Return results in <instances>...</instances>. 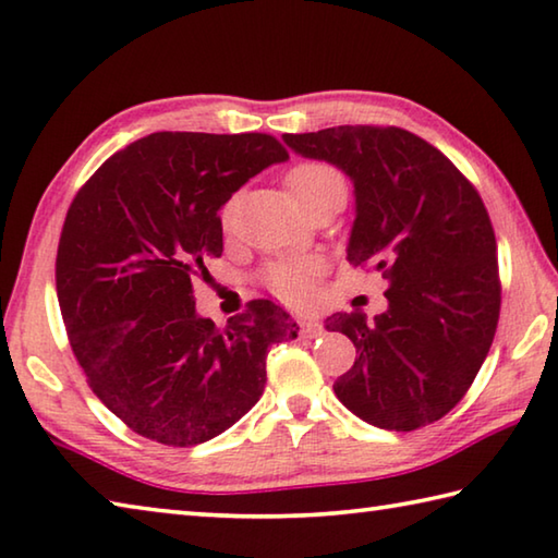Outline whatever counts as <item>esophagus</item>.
I'll return each mask as SVG.
<instances>
[{
  "label": "esophagus",
  "instance_id": "1",
  "mask_svg": "<svg viewBox=\"0 0 558 558\" xmlns=\"http://www.w3.org/2000/svg\"><path fill=\"white\" fill-rule=\"evenodd\" d=\"M298 324H300V333L302 337L307 339H314V337H322V324L317 319H310V317H298Z\"/></svg>",
  "mask_w": 558,
  "mask_h": 558
}]
</instances>
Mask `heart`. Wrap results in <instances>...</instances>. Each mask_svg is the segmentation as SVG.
<instances>
[{"instance_id": "obj_1", "label": "heart", "mask_w": 558, "mask_h": 558, "mask_svg": "<svg viewBox=\"0 0 558 558\" xmlns=\"http://www.w3.org/2000/svg\"><path fill=\"white\" fill-rule=\"evenodd\" d=\"M288 187L300 205L307 207L310 202L327 195V192L347 187V180H343L341 170L333 168L331 163H324V160H305V163H298L295 168H290ZM229 219H231V207L225 215V221ZM322 272H324L322 258L292 256V258L270 263L266 270V280L280 298L302 300L310 295L314 282L319 280Z\"/></svg>"}]
</instances>
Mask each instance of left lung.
<instances>
[{"label": "left lung", "mask_w": 558, "mask_h": 558, "mask_svg": "<svg viewBox=\"0 0 558 558\" xmlns=\"http://www.w3.org/2000/svg\"><path fill=\"white\" fill-rule=\"evenodd\" d=\"M282 138L353 180L347 258L390 286L388 310L373 322L361 310L327 319L329 331L356 347L333 392L373 427H427L469 392L500 319L498 246L478 190L439 148L398 126H331Z\"/></svg>", "instance_id": "1"}]
</instances>
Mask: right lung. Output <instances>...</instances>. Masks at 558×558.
<instances>
[{"label": "right lung", "instance_id": "1", "mask_svg": "<svg viewBox=\"0 0 558 558\" xmlns=\"http://www.w3.org/2000/svg\"><path fill=\"white\" fill-rule=\"evenodd\" d=\"M270 134L158 131L117 150L70 202L56 290L87 385L129 429L195 447L236 424L266 388L272 343L298 324L253 300L227 327L202 319L192 278L219 258V209L270 163Z\"/></svg>", "mask_w": 558, "mask_h": 558}]
</instances>
